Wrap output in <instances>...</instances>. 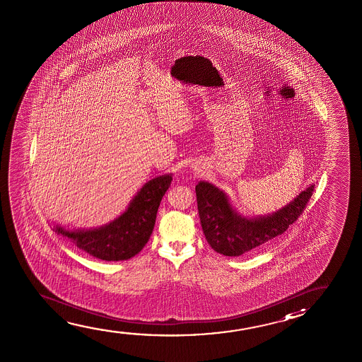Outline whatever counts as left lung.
<instances>
[{"mask_svg": "<svg viewBox=\"0 0 362 362\" xmlns=\"http://www.w3.org/2000/svg\"><path fill=\"white\" fill-rule=\"evenodd\" d=\"M195 192L200 223L210 247L226 257H239L286 231L303 214L314 185L305 189L283 209L252 219L238 214L226 193L213 184L199 182Z\"/></svg>", "mask_w": 362, "mask_h": 362, "instance_id": "8db88e82", "label": "left lung"}]
</instances>
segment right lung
I'll list each match as a JSON object with an SVG mask.
<instances>
[{"label":"right lung","mask_w":362,"mask_h":362,"mask_svg":"<svg viewBox=\"0 0 362 362\" xmlns=\"http://www.w3.org/2000/svg\"><path fill=\"white\" fill-rule=\"evenodd\" d=\"M173 180L172 174L159 175L141 187L128 209L107 226L90 230H66L56 226L58 235L105 262L127 260L141 252L151 238L163 195Z\"/></svg>","instance_id":"right-lung-1"}]
</instances>
